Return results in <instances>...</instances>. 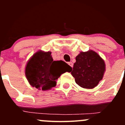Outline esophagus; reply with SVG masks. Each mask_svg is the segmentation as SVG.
<instances>
[{
	"mask_svg": "<svg viewBox=\"0 0 125 125\" xmlns=\"http://www.w3.org/2000/svg\"><path fill=\"white\" fill-rule=\"evenodd\" d=\"M68 64L72 67H73V64L72 62H68Z\"/></svg>",
	"mask_w": 125,
	"mask_h": 125,
	"instance_id": "esophagus-1",
	"label": "esophagus"
}]
</instances>
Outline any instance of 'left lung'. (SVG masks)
Returning a JSON list of instances; mask_svg holds the SVG:
<instances>
[{
    "instance_id": "left-lung-1",
    "label": "left lung",
    "mask_w": 125,
    "mask_h": 125,
    "mask_svg": "<svg viewBox=\"0 0 125 125\" xmlns=\"http://www.w3.org/2000/svg\"><path fill=\"white\" fill-rule=\"evenodd\" d=\"M105 63L95 52H81L76 57L72 75L76 83L85 89H93L102 79Z\"/></svg>"
}]
</instances>
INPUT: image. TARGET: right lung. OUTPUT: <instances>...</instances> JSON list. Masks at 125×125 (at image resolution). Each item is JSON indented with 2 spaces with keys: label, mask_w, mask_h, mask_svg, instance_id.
Wrapping results in <instances>:
<instances>
[{
  "label": "right lung",
  "mask_w": 125,
  "mask_h": 125,
  "mask_svg": "<svg viewBox=\"0 0 125 125\" xmlns=\"http://www.w3.org/2000/svg\"><path fill=\"white\" fill-rule=\"evenodd\" d=\"M72 67L62 61H53L51 52L38 51L27 63L25 74L30 84L39 90H48L54 87L56 80Z\"/></svg>",
  "instance_id": "right-lung-1"
}]
</instances>
